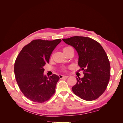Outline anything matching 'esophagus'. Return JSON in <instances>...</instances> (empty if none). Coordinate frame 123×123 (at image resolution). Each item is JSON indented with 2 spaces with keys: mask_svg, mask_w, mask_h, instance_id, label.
<instances>
[{
  "mask_svg": "<svg viewBox=\"0 0 123 123\" xmlns=\"http://www.w3.org/2000/svg\"><path fill=\"white\" fill-rule=\"evenodd\" d=\"M59 78L60 79H62V78H67L69 76L68 75H59Z\"/></svg>",
  "mask_w": 123,
  "mask_h": 123,
  "instance_id": "34e87169",
  "label": "esophagus"
}]
</instances>
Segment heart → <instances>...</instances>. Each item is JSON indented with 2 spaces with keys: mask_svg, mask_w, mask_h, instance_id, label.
I'll list each match as a JSON object with an SVG mask.
<instances>
[{
  "mask_svg": "<svg viewBox=\"0 0 123 123\" xmlns=\"http://www.w3.org/2000/svg\"><path fill=\"white\" fill-rule=\"evenodd\" d=\"M71 48H72L71 47H66L64 48V49H63V52H65L67 51L68 50L71 49Z\"/></svg>",
  "mask_w": 123,
  "mask_h": 123,
  "instance_id": "obj_1",
  "label": "heart"
}]
</instances>
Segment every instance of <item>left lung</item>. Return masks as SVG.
Here are the masks:
<instances>
[{
  "mask_svg": "<svg viewBox=\"0 0 123 123\" xmlns=\"http://www.w3.org/2000/svg\"><path fill=\"white\" fill-rule=\"evenodd\" d=\"M62 40L72 46L79 55L78 65L83 70V77H77L72 88L74 93L88 101L97 99L108 84L110 65L108 58L100 44L93 39L84 36H73Z\"/></svg>",
  "mask_w": 123,
  "mask_h": 123,
  "instance_id": "left-lung-1",
  "label": "left lung"
}]
</instances>
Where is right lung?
Returning a JSON list of instances; mask_svg holds the SVG:
<instances>
[{
    "instance_id": "add662e5",
    "label": "right lung",
    "mask_w": 123,
    "mask_h": 123,
    "mask_svg": "<svg viewBox=\"0 0 123 123\" xmlns=\"http://www.w3.org/2000/svg\"><path fill=\"white\" fill-rule=\"evenodd\" d=\"M61 41L32 40L23 48L16 59V81L24 95L33 102L43 103L54 94L59 77L56 74L47 77L43 74V66L49 63L51 54Z\"/></svg>"
}]
</instances>
